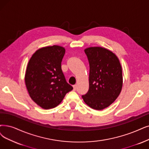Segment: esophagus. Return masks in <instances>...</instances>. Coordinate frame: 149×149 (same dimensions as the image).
I'll list each match as a JSON object with an SVG mask.
<instances>
[{"label":"esophagus","mask_w":149,"mask_h":149,"mask_svg":"<svg viewBox=\"0 0 149 149\" xmlns=\"http://www.w3.org/2000/svg\"><path fill=\"white\" fill-rule=\"evenodd\" d=\"M73 88H74V91H76V88H77V85H76V84L73 86Z\"/></svg>","instance_id":"obj_1"}]
</instances>
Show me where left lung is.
Instances as JSON below:
<instances>
[{
  "label": "left lung",
  "mask_w": 149,
  "mask_h": 149,
  "mask_svg": "<svg viewBox=\"0 0 149 149\" xmlns=\"http://www.w3.org/2000/svg\"><path fill=\"white\" fill-rule=\"evenodd\" d=\"M90 66L89 88L82 98L91 108L102 110L119 95L123 85L122 70L118 57L102 47L84 50Z\"/></svg>",
  "instance_id": "left-lung-1"
}]
</instances>
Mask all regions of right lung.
<instances>
[{
  "label": "right lung",
  "mask_w": 149,
  "mask_h": 149,
  "mask_svg": "<svg viewBox=\"0 0 149 149\" xmlns=\"http://www.w3.org/2000/svg\"><path fill=\"white\" fill-rule=\"evenodd\" d=\"M65 52L64 47L60 46L43 47L29 61L26 86L32 100L43 109L55 108L73 88L67 82L61 68Z\"/></svg>",
  "instance_id": "right-lung-1"
}]
</instances>
